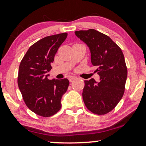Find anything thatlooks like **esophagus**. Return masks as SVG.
Returning a JSON list of instances; mask_svg holds the SVG:
<instances>
[{
    "mask_svg": "<svg viewBox=\"0 0 146 146\" xmlns=\"http://www.w3.org/2000/svg\"><path fill=\"white\" fill-rule=\"evenodd\" d=\"M75 77H74V76H69V77H68V80H69L70 82H72L73 80H75Z\"/></svg>",
    "mask_w": 146,
    "mask_h": 146,
    "instance_id": "34e87169",
    "label": "esophagus"
}]
</instances>
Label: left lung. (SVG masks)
Listing matches in <instances>:
<instances>
[{"label":"left lung","mask_w":146,"mask_h":146,"mask_svg":"<svg viewBox=\"0 0 146 146\" xmlns=\"http://www.w3.org/2000/svg\"><path fill=\"white\" fill-rule=\"evenodd\" d=\"M88 45L91 62L97 68L100 81L85 80L82 97L88 110L98 115L113 110L124 94L127 66L123 52L111 38L95 29L75 31Z\"/></svg>","instance_id":"left-lung-1"}]
</instances>
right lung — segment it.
<instances>
[{"label": "right lung", "mask_w": 146, "mask_h": 146, "mask_svg": "<svg viewBox=\"0 0 146 146\" xmlns=\"http://www.w3.org/2000/svg\"><path fill=\"white\" fill-rule=\"evenodd\" d=\"M62 33L46 36L30 46L19 66L18 85L25 104L41 117H48L61 108V99L67 90L69 81L48 80L46 73L60 45L67 37Z\"/></svg>", "instance_id": "right-lung-1"}]
</instances>
